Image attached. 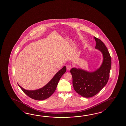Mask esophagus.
I'll use <instances>...</instances> for the list:
<instances>
[{
  "label": "esophagus",
  "instance_id": "obj_1",
  "mask_svg": "<svg viewBox=\"0 0 126 126\" xmlns=\"http://www.w3.org/2000/svg\"><path fill=\"white\" fill-rule=\"evenodd\" d=\"M72 67V66L71 64H67V69L68 70H70Z\"/></svg>",
  "mask_w": 126,
  "mask_h": 126
}]
</instances>
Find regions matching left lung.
Masks as SVG:
<instances>
[{
	"mask_svg": "<svg viewBox=\"0 0 126 126\" xmlns=\"http://www.w3.org/2000/svg\"><path fill=\"white\" fill-rule=\"evenodd\" d=\"M94 38L96 42L95 48L101 51L103 55L101 66L94 72L76 68L70 70L74 90L86 98L94 96L104 87L109 80L111 67V58L106 46L99 39Z\"/></svg>",
	"mask_w": 126,
	"mask_h": 126,
	"instance_id": "obj_1",
	"label": "left lung"
}]
</instances>
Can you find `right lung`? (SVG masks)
<instances>
[{
    "mask_svg": "<svg viewBox=\"0 0 126 126\" xmlns=\"http://www.w3.org/2000/svg\"><path fill=\"white\" fill-rule=\"evenodd\" d=\"M66 72V67L64 66L54 75L47 84L42 88L36 90L28 91L22 88L18 84V85L22 91L30 98L35 100H42L48 98L54 93L60 79Z\"/></svg>",
    "mask_w": 126,
    "mask_h": 126,
    "instance_id": "obj_1",
    "label": "right lung"
}]
</instances>
